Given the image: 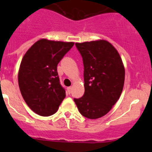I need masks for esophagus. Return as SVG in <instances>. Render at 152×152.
I'll return each instance as SVG.
<instances>
[{
  "label": "esophagus",
  "instance_id": "esophagus-1",
  "mask_svg": "<svg viewBox=\"0 0 152 152\" xmlns=\"http://www.w3.org/2000/svg\"><path fill=\"white\" fill-rule=\"evenodd\" d=\"M71 90H72L71 87H67V93H68V94H70V93H71Z\"/></svg>",
  "mask_w": 152,
  "mask_h": 152
}]
</instances>
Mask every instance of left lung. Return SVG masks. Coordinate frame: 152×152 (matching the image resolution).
Here are the masks:
<instances>
[{
	"label": "left lung",
	"mask_w": 152,
	"mask_h": 152,
	"mask_svg": "<svg viewBox=\"0 0 152 152\" xmlns=\"http://www.w3.org/2000/svg\"><path fill=\"white\" fill-rule=\"evenodd\" d=\"M76 46L83 59L85 93L74 102L83 116L100 118L120 98L125 79L124 63L115 48L104 39L76 42Z\"/></svg>",
	"instance_id": "obj_1"
}]
</instances>
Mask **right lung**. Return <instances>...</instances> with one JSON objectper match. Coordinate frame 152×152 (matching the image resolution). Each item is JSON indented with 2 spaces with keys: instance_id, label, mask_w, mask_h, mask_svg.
<instances>
[{
  "instance_id": "right-lung-1",
  "label": "right lung",
  "mask_w": 152,
  "mask_h": 152,
  "mask_svg": "<svg viewBox=\"0 0 152 152\" xmlns=\"http://www.w3.org/2000/svg\"><path fill=\"white\" fill-rule=\"evenodd\" d=\"M73 45V42L41 39L23 57L18 71L20 90L29 108L39 115L54 114L65 98L57 65Z\"/></svg>"
}]
</instances>
